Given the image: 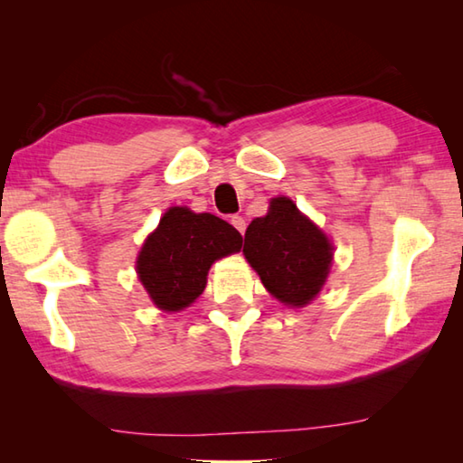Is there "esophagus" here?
I'll return each instance as SVG.
<instances>
[{
  "label": "esophagus",
  "mask_w": 463,
  "mask_h": 463,
  "mask_svg": "<svg viewBox=\"0 0 463 463\" xmlns=\"http://www.w3.org/2000/svg\"><path fill=\"white\" fill-rule=\"evenodd\" d=\"M231 224H232L234 229H237L241 234H245V229H247L245 218H242V216H231Z\"/></svg>",
  "instance_id": "esophagus-1"
}]
</instances>
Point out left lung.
Returning a JSON list of instances; mask_svg holds the SVG:
<instances>
[{"label":"left lung","mask_w":463,"mask_h":463,"mask_svg":"<svg viewBox=\"0 0 463 463\" xmlns=\"http://www.w3.org/2000/svg\"><path fill=\"white\" fill-rule=\"evenodd\" d=\"M242 253L289 307H304L320 292L333 260L331 242L288 198H273L269 213L249 224Z\"/></svg>","instance_id":"obj_1"}]
</instances>
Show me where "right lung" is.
Listing matches in <instances>:
<instances>
[{
    "label": "right lung",
    "instance_id": "add662e5",
    "mask_svg": "<svg viewBox=\"0 0 463 463\" xmlns=\"http://www.w3.org/2000/svg\"><path fill=\"white\" fill-rule=\"evenodd\" d=\"M241 247V232L222 218L169 208L140 249L138 278L161 310H182L203 292L210 265Z\"/></svg>",
    "mask_w": 463,
    "mask_h": 463
}]
</instances>
